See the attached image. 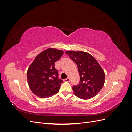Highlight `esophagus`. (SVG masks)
Here are the masks:
<instances>
[{
    "label": "esophagus",
    "mask_w": 132,
    "mask_h": 132,
    "mask_svg": "<svg viewBox=\"0 0 132 132\" xmlns=\"http://www.w3.org/2000/svg\"><path fill=\"white\" fill-rule=\"evenodd\" d=\"M64 81H67V82H70V79H69V78H67V79H64Z\"/></svg>",
    "instance_id": "1"
}]
</instances>
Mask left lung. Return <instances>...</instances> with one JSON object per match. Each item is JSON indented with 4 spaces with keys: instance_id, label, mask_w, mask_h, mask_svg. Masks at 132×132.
I'll return each mask as SVG.
<instances>
[{
    "instance_id": "left-lung-1",
    "label": "left lung",
    "mask_w": 132,
    "mask_h": 132,
    "mask_svg": "<svg viewBox=\"0 0 132 132\" xmlns=\"http://www.w3.org/2000/svg\"><path fill=\"white\" fill-rule=\"evenodd\" d=\"M65 53L77 65L80 75L79 84L73 86L75 95L84 100L94 97L104 85V71L95 58L88 53L69 51Z\"/></svg>"
}]
</instances>
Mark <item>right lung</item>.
I'll use <instances>...</instances> for the list:
<instances>
[{
    "instance_id": "right-lung-1",
    "label": "right lung",
    "mask_w": 132,
    "mask_h": 132,
    "mask_svg": "<svg viewBox=\"0 0 132 132\" xmlns=\"http://www.w3.org/2000/svg\"><path fill=\"white\" fill-rule=\"evenodd\" d=\"M64 52L48 48L37 55L27 72L28 84L32 93L40 98L51 97L57 94L63 82L58 79L54 63L61 58Z\"/></svg>"
}]
</instances>
